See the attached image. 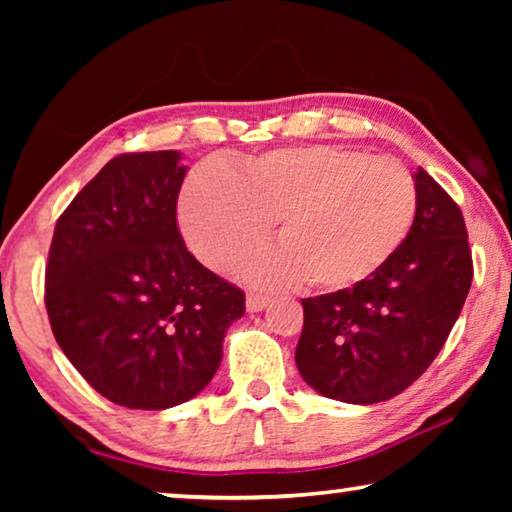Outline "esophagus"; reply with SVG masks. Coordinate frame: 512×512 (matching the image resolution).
<instances>
[{"label": "esophagus", "instance_id": "obj_1", "mask_svg": "<svg viewBox=\"0 0 512 512\" xmlns=\"http://www.w3.org/2000/svg\"><path fill=\"white\" fill-rule=\"evenodd\" d=\"M268 302H271V298H268L266 293H262V291H248L246 293L248 311H262V309H266Z\"/></svg>", "mask_w": 512, "mask_h": 512}]
</instances>
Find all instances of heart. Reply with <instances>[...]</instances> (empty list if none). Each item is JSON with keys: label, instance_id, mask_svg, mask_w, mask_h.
Wrapping results in <instances>:
<instances>
[{"label": "heart", "instance_id": "1", "mask_svg": "<svg viewBox=\"0 0 512 512\" xmlns=\"http://www.w3.org/2000/svg\"><path fill=\"white\" fill-rule=\"evenodd\" d=\"M418 192L400 162L309 144L241 160L230 173L198 167L178 216L194 255L223 266L271 230L280 244L239 262L250 282L343 291L375 275L409 235Z\"/></svg>", "mask_w": 512, "mask_h": 512}]
</instances>
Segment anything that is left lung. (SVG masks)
Here are the masks:
<instances>
[{
    "mask_svg": "<svg viewBox=\"0 0 512 512\" xmlns=\"http://www.w3.org/2000/svg\"><path fill=\"white\" fill-rule=\"evenodd\" d=\"M397 253L357 287L305 298L302 379L329 400L377 404L406 391L443 350L472 284L463 212L427 171Z\"/></svg>",
    "mask_w": 512,
    "mask_h": 512,
    "instance_id": "1",
    "label": "left lung"
}]
</instances>
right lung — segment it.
I'll list each match as a JSON object with an SVG mask.
<instances>
[{
    "instance_id": "obj_1",
    "label": "right lung",
    "mask_w": 512,
    "mask_h": 512,
    "mask_svg": "<svg viewBox=\"0 0 512 512\" xmlns=\"http://www.w3.org/2000/svg\"><path fill=\"white\" fill-rule=\"evenodd\" d=\"M178 151L112 158L60 214L45 305L60 350L106 400L162 411L210 384L244 316L235 284L189 253L176 221Z\"/></svg>"
}]
</instances>
